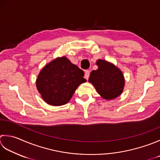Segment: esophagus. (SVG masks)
Segmentation results:
<instances>
[{
    "label": "esophagus",
    "instance_id": "1",
    "mask_svg": "<svg viewBox=\"0 0 160 160\" xmlns=\"http://www.w3.org/2000/svg\"><path fill=\"white\" fill-rule=\"evenodd\" d=\"M89 75H90V71L89 70H86L85 71H84V78H86V80L89 79Z\"/></svg>",
    "mask_w": 160,
    "mask_h": 160
}]
</instances>
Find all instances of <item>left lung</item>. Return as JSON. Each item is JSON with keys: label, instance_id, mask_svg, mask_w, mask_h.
<instances>
[{"label": "left lung", "instance_id": "8db88e82", "mask_svg": "<svg viewBox=\"0 0 160 160\" xmlns=\"http://www.w3.org/2000/svg\"><path fill=\"white\" fill-rule=\"evenodd\" d=\"M98 69L91 72L89 82L100 95L106 100L117 98L123 92L125 80L122 72L107 61L98 59Z\"/></svg>", "mask_w": 160, "mask_h": 160}]
</instances>
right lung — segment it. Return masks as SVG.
I'll list each match as a JSON object with an SVG mask.
<instances>
[{
  "mask_svg": "<svg viewBox=\"0 0 160 160\" xmlns=\"http://www.w3.org/2000/svg\"><path fill=\"white\" fill-rule=\"evenodd\" d=\"M84 71L66 58L50 62L41 71L37 88L48 104L60 106L70 101L77 87L84 82Z\"/></svg>",
  "mask_w": 160,
  "mask_h": 160,
  "instance_id": "right-lung-1",
  "label": "right lung"
}]
</instances>
